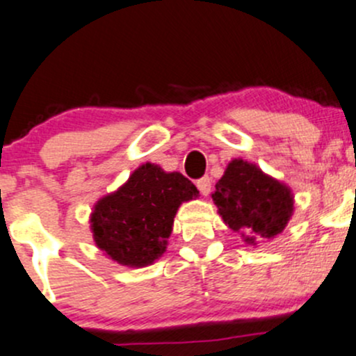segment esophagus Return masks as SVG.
I'll return each instance as SVG.
<instances>
[{
    "label": "esophagus",
    "instance_id": "34e87169",
    "mask_svg": "<svg viewBox=\"0 0 356 356\" xmlns=\"http://www.w3.org/2000/svg\"><path fill=\"white\" fill-rule=\"evenodd\" d=\"M196 188L200 189V193L203 194V196H208V194L211 193V179H209L208 175H204V177L197 179V181H196Z\"/></svg>",
    "mask_w": 356,
    "mask_h": 356
}]
</instances>
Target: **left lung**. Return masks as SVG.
Segmentation results:
<instances>
[{
	"mask_svg": "<svg viewBox=\"0 0 356 356\" xmlns=\"http://www.w3.org/2000/svg\"><path fill=\"white\" fill-rule=\"evenodd\" d=\"M215 188L211 197L220 216L250 245L282 234L293 215L291 189L242 159L228 163Z\"/></svg>",
	"mask_w": 356,
	"mask_h": 356,
	"instance_id": "obj_1",
	"label": "left lung"
}]
</instances>
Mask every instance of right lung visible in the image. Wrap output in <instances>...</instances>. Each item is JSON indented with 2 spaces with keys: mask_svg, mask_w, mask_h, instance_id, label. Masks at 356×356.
<instances>
[{
  "mask_svg": "<svg viewBox=\"0 0 356 356\" xmlns=\"http://www.w3.org/2000/svg\"><path fill=\"white\" fill-rule=\"evenodd\" d=\"M197 194L179 172L143 163L121 188L95 203L90 215L93 241L122 266H149L165 252L179 207Z\"/></svg>",
  "mask_w": 356,
  "mask_h": 356,
  "instance_id": "1",
  "label": "right lung"
}]
</instances>
